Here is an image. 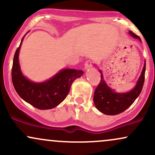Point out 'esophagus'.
Returning a JSON list of instances; mask_svg holds the SVG:
<instances>
[{
    "instance_id": "obj_1",
    "label": "esophagus",
    "mask_w": 155,
    "mask_h": 155,
    "mask_svg": "<svg viewBox=\"0 0 155 155\" xmlns=\"http://www.w3.org/2000/svg\"><path fill=\"white\" fill-rule=\"evenodd\" d=\"M90 68H92V62L90 60H87L84 63V69L85 70H88Z\"/></svg>"
}]
</instances>
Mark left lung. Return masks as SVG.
Returning a JSON list of instances; mask_svg holds the SVG:
<instances>
[{"mask_svg":"<svg viewBox=\"0 0 155 155\" xmlns=\"http://www.w3.org/2000/svg\"><path fill=\"white\" fill-rule=\"evenodd\" d=\"M129 33L133 38L141 41L139 37L135 35L132 31H129ZM146 60H144L141 74L134 87L128 92H117L115 90L108 86L104 78L102 71L100 70L101 81L96 88L93 97L94 104L97 110L106 115H116L128 108L141 92L144 82Z\"/></svg>","mask_w":155,"mask_h":155,"instance_id":"left-lung-1","label":"left lung"}]
</instances>
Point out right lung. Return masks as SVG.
<instances>
[{"label": "right lung", "instance_id": "obj_1", "mask_svg": "<svg viewBox=\"0 0 155 155\" xmlns=\"http://www.w3.org/2000/svg\"><path fill=\"white\" fill-rule=\"evenodd\" d=\"M25 35L14 57L12 70L14 87L21 98L34 107L41 110L51 109L65 100L72 83L81 77L84 72L76 69L63 68L52 77L41 82H35L28 79L22 74L19 62V50Z\"/></svg>", "mask_w": 155, "mask_h": 155}]
</instances>
